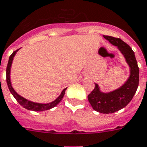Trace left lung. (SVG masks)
I'll use <instances>...</instances> for the list:
<instances>
[{
	"label": "left lung",
	"mask_w": 147,
	"mask_h": 147,
	"mask_svg": "<svg viewBox=\"0 0 147 147\" xmlns=\"http://www.w3.org/2000/svg\"><path fill=\"white\" fill-rule=\"evenodd\" d=\"M103 37L118 48L130 68V76L120 88L104 93L99 90L98 85L95 84V88L88 96V102L94 110L101 113L109 114L120 110L132 100L139 86V67L134 51L129 45L118 38L106 35Z\"/></svg>",
	"instance_id": "obj_1"
}]
</instances>
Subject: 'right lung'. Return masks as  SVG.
<instances>
[{
  "instance_id": "right-lung-1",
  "label": "right lung",
  "mask_w": 147,
  "mask_h": 147,
  "mask_svg": "<svg viewBox=\"0 0 147 147\" xmlns=\"http://www.w3.org/2000/svg\"><path fill=\"white\" fill-rule=\"evenodd\" d=\"M18 51V49L14 51L13 53L11 54V56L9 57L8 63H7V69H6V80H7V86H8V88L10 92H11V94L13 95L15 99L18 101L21 106H22L24 108L28 109V110L31 111H37V112H41V111L48 110V109H50L53 108L55 106H56L58 104L61 102V100L62 99V98L64 97V95H65V90L67 89V88H64L63 91L61 92V95L56 98L55 100L51 102L50 103L47 104H41V103H37V102H31V101L27 100L26 98H23L22 96H21L20 95L17 93L16 92L14 91V89L13 88L12 86H11V79H10V71H11V64H12V61H13V59H14V55L16 54L17 51Z\"/></svg>"
}]
</instances>
